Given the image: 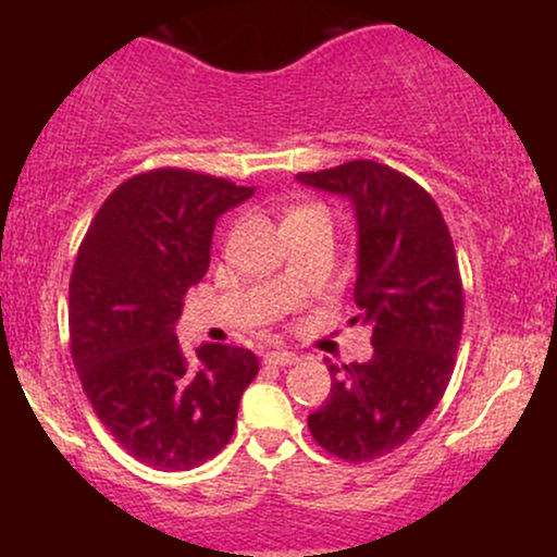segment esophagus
Instances as JSON below:
<instances>
[{"instance_id": "1", "label": "esophagus", "mask_w": 557, "mask_h": 557, "mask_svg": "<svg viewBox=\"0 0 557 557\" xmlns=\"http://www.w3.org/2000/svg\"><path fill=\"white\" fill-rule=\"evenodd\" d=\"M296 361L298 356L290 354V350H270V354H264V363H270V367H290Z\"/></svg>"}]
</instances>
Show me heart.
<instances>
[{"instance_id":"obj_1","label":"heart","mask_w":557,"mask_h":557,"mask_svg":"<svg viewBox=\"0 0 557 557\" xmlns=\"http://www.w3.org/2000/svg\"><path fill=\"white\" fill-rule=\"evenodd\" d=\"M309 212H317V214H327V212H324L322 207H319V203H306V207H298V209H293L290 214H309ZM290 214H287V216H290Z\"/></svg>"}]
</instances>
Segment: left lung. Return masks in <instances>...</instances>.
<instances>
[{
	"label": "left lung",
	"mask_w": 557,
	"mask_h": 557,
	"mask_svg": "<svg viewBox=\"0 0 557 557\" xmlns=\"http://www.w3.org/2000/svg\"><path fill=\"white\" fill-rule=\"evenodd\" d=\"M343 194L359 220V277L350 322L372 327L367 363H330L332 389L309 417L330 456L361 463L387 456L445 395L463 330V285L450 230L417 181L372 159L298 172Z\"/></svg>",
	"instance_id": "left-lung-1"
}]
</instances>
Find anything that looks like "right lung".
I'll use <instances>...</instances> for the list:
<instances>
[{"label":"right lung","mask_w":557,"mask_h":557,"mask_svg":"<svg viewBox=\"0 0 557 557\" xmlns=\"http://www.w3.org/2000/svg\"><path fill=\"white\" fill-rule=\"evenodd\" d=\"M251 194L194 170L138 172L107 196L81 240L67 322L83 393L112 437L159 471L214 458L259 372L238 345H201L188 361L172 332L183 296L209 270L216 216Z\"/></svg>","instance_id":"1"}]
</instances>
